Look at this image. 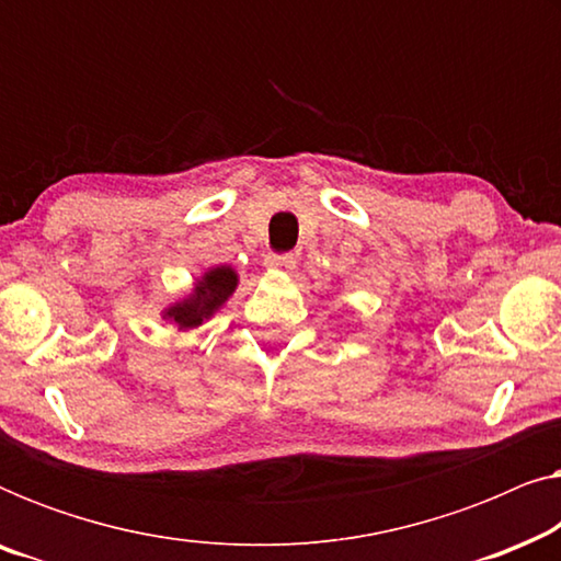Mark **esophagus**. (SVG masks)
Listing matches in <instances>:
<instances>
[{"label":"esophagus","instance_id":"34e87169","mask_svg":"<svg viewBox=\"0 0 561 561\" xmlns=\"http://www.w3.org/2000/svg\"><path fill=\"white\" fill-rule=\"evenodd\" d=\"M265 267H267V271L288 273V271H294V267H296V257L294 255H267Z\"/></svg>","mask_w":561,"mask_h":561}]
</instances>
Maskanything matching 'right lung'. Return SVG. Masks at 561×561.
Returning a JSON list of instances; mask_svg holds the SVG:
<instances>
[{"instance_id": "add662e5", "label": "right lung", "mask_w": 561, "mask_h": 561, "mask_svg": "<svg viewBox=\"0 0 561 561\" xmlns=\"http://www.w3.org/2000/svg\"><path fill=\"white\" fill-rule=\"evenodd\" d=\"M237 283H240V275H237L232 265L209 267V271L194 283L188 296L179 298V301L163 309V319L179 327V332H188V329L202 327L204 321H209L214 313L229 301Z\"/></svg>"}]
</instances>
